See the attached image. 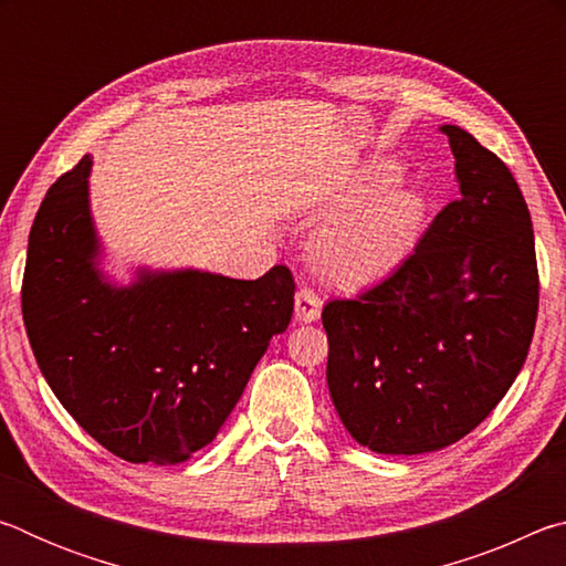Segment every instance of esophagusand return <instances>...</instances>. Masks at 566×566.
Listing matches in <instances>:
<instances>
[{
	"mask_svg": "<svg viewBox=\"0 0 566 566\" xmlns=\"http://www.w3.org/2000/svg\"><path fill=\"white\" fill-rule=\"evenodd\" d=\"M294 317L302 324L317 322L322 317V300L312 290H306V286H302L294 296Z\"/></svg>",
	"mask_w": 566,
	"mask_h": 566,
	"instance_id": "obj_1",
	"label": "esophagus"
}]
</instances>
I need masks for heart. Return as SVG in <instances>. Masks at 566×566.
<instances>
[{
  "instance_id": "1",
  "label": "heart",
  "mask_w": 566,
  "mask_h": 566,
  "mask_svg": "<svg viewBox=\"0 0 566 566\" xmlns=\"http://www.w3.org/2000/svg\"><path fill=\"white\" fill-rule=\"evenodd\" d=\"M401 167L395 159H371L359 169L342 207L312 242V262L337 286L379 282L405 264L427 227L429 205L421 191L397 187Z\"/></svg>"
}]
</instances>
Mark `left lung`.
<instances>
[{
  "label": "left lung",
  "mask_w": 566,
  "mask_h": 566,
  "mask_svg": "<svg viewBox=\"0 0 566 566\" xmlns=\"http://www.w3.org/2000/svg\"><path fill=\"white\" fill-rule=\"evenodd\" d=\"M439 132L459 199L389 280L322 312L334 409L377 454L439 452L467 437L512 387L534 334L539 280L520 185L462 127Z\"/></svg>",
  "instance_id": "1"
}]
</instances>
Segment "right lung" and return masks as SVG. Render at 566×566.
I'll list each match as a JSON object with an SVG mask.
<instances>
[{
	"label": "right lung",
	"instance_id": "add662e5",
	"mask_svg": "<svg viewBox=\"0 0 566 566\" xmlns=\"http://www.w3.org/2000/svg\"><path fill=\"white\" fill-rule=\"evenodd\" d=\"M87 155L46 191L22 284L27 337L46 385L84 432L132 464H181L217 437L274 334L294 280L139 264L119 282L90 199Z\"/></svg>",
	"mask_w": 566,
	"mask_h": 566
}]
</instances>
